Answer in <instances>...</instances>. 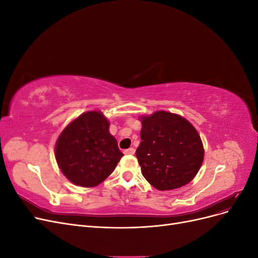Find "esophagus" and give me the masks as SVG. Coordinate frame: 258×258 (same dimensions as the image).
Returning a JSON list of instances; mask_svg holds the SVG:
<instances>
[{"mask_svg":"<svg viewBox=\"0 0 258 258\" xmlns=\"http://www.w3.org/2000/svg\"><path fill=\"white\" fill-rule=\"evenodd\" d=\"M123 153L126 155H134L136 153V150L134 147H130V148H128V150H124Z\"/></svg>","mask_w":258,"mask_h":258,"instance_id":"obj_1","label":"esophagus"}]
</instances>
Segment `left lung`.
Instances as JSON below:
<instances>
[{
    "label": "left lung",
    "instance_id": "8db88e82",
    "mask_svg": "<svg viewBox=\"0 0 258 258\" xmlns=\"http://www.w3.org/2000/svg\"><path fill=\"white\" fill-rule=\"evenodd\" d=\"M137 158L146 181L159 190L179 188L196 176L204 161L200 136L184 117L166 111L140 117Z\"/></svg>",
    "mask_w": 258,
    "mask_h": 258
}]
</instances>
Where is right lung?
Returning a JSON list of instances; mask_svg holds the SVG:
<instances>
[{
  "instance_id": "right-lung-1",
  "label": "right lung",
  "mask_w": 258,
  "mask_h": 258,
  "mask_svg": "<svg viewBox=\"0 0 258 258\" xmlns=\"http://www.w3.org/2000/svg\"><path fill=\"white\" fill-rule=\"evenodd\" d=\"M110 122L99 111L86 112L61 132L54 156L62 173L82 187H95L110 175L123 154L108 131Z\"/></svg>"
}]
</instances>
